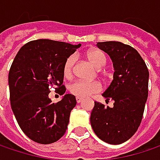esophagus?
Returning a JSON list of instances; mask_svg holds the SVG:
<instances>
[{
  "label": "esophagus",
  "instance_id": "obj_1",
  "mask_svg": "<svg viewBox=\"0 0 160 160\" xmlns=\"http://www.w3.org/2000/svg\"><path fill=\"white\" fill-rule=\"evenodd\" d=\"M76 100H77V102H78V103H80L83 99H81V98H80V97H77V98H76Z\"/></svg>",
  "mask_w": 160,
  "mask_h": 160
}]
</instances>
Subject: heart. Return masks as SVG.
<instances>
[{
	"label": "heart",
	"instance_id": "b5f03b06",
	"mask_svg": "<svg viewBox=\"0 0 160 160\" xmlns=\"http://www.w3.org/2000/svg\"><path fill=\"white\" fill-rule=\"evenodd\" d=\"M86 57L89 62L96 68H102L107 59L103 52L99 50H89L86 53ZM75 63V57L71 55L66 59L63 65V76L67 79L71 78L73 72V67ZM101 90V85L98 81H86V80H75L69 86V91L76 97L86 98Z\"/></svg>",
	"mask_w": 160,
	"mask_h": 160
}]
</instances>
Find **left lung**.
Instances as JSON below:
<instances>
[{"label":"left lung","instance_id":"left-lung-1","mask_svg":"<svg viewBox=\"0 0 160 160\" xmlns=\"http://www.w3.org/2000/svg\"><path fill=\"white\" fill-rule=\"evenodd\" d=\"M97 46L113 62V80L102 96L114 103L109 108L95 102L90 124L101 140L118 145L129 139L140 125L148 94V70L139 53L129 45L104 42Z\"/></svg>","mask_w":160,"mask_h":160}]
</instances>
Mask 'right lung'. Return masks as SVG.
<instances>
[{"mask_svg":"<svg viewBox=\"0 0 160 160\" xmlns=\"http://www.w3.org/2000/svg\"><path fill=\"white\" fill-rule=\"evenodd\" d=\"M81 44L52 40H36L23 45L9 71L11 106L23 133L40 144H51L66 132L76 98L65 94L52 103L49 98L54 88L63 95V65Z\"/></svg>","mask_w":160,"mask_h":160,"instance_id":"add662e5","label":"right lung"}]
</instances>
